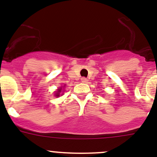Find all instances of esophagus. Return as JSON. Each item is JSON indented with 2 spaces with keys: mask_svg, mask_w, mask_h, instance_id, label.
Masks as SVG:
<instances>
[{
  "mask_svg": "<svg viewBox=\"0 0 157 157\" xmlns=\"http://www.w3.org/2000/svg\"><path fill=\"white\" fill-rule=\"evenodd\" d=\"M81 82H83V83H87V79L86 78V77H82V78H81Z\"/></svg>",
  "mask_w": 157,
  "mask_h": 157,
  "instance_id": "esophagus-1",
  "label": "esophagus"
}]
</instances>
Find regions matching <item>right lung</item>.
Wrapping results in <instances>:
<instances>
[{
    "label": "right lung",
    "instance_id": "1",
    "mask_svg": "<svg viewBox=\"0 0 157 157\" xmlns=\"http://www.w3.org/2000/svg\"><path fill=\"white\" fill-rule=\"evenodd\" d=\"M62 91H62V87H59V88L58 89V91H56V94H55V95H56V97H59V96L60 95V93H61ZM61 95H63V94H62Z\"/></svg>",
    "mask_w": 157,
    "mask_h": 157
}]
</instances>
